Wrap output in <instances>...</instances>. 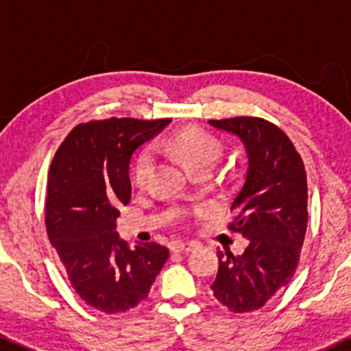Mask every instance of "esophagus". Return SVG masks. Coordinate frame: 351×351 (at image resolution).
<instances>
[{
    "mask_svg": "<svg viewBox=\"0 0 351 351\" xmlns=\"http://www.w3.org/2000/svg\"><path fill=\"white\" fill-rule=\"evenodd\" d=\"M196 247L195 243H181V241H176V243L171 244L173 252H189Z\"/></svg>",
    "mask_w": 351,
    "mask_h": 351,
    "instance_id": "34e87169",
    "label": "esophagus"
}]
</instances>
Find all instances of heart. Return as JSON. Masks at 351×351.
<instances>
[{
    "label": "heart",
    "mask_w": 351,
    "mask_h": 351,
    "mask_svg": "<svg viewBox=\"0 0 351 351\" xmlns=\"http://www.w3.org/2000/svg\"><path fill=\"white\" fill-rule=\"evenodd\" d=\"M155 148L175 153L188 170L211 167L223 150L219 140L206 134V132L199 130V128L191 127L181 128L167 138L158 140V142H155ZM152 163L153 153L150 148H145L136 156L134 170H132V178H134L135 184H143L147 181L148 173L152 170Z\"/></svg>",
    "instance_id": "b5f03b06"
}]
</instances>
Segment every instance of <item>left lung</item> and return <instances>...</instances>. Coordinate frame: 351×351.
I'll return each instance as SVG.
<instances>
[{
    "label": "left lung",
    "instance_id": "1",
    "mask_svg": "<svg viewBox=\"0 0 351 351\" xmlns=\"http://www.w3.org/2000/svg\"><path fill=\"white\" fill-rule=\"evenodd\" d=\"M209 123L239 136L247 153L229 229L249 239L241 256L217 252L219 269L211 289L231 312H254L291 282L299 265L308 219L307 175L291 138L277 125L259 117Z\"/></svg>",
    "mask_w": 351,
    "mask_h": 351
}]
</instances>
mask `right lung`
Returning a JSON list of instances; mask_svg holds the SVG:
<instances>
[{
	"label": "right lung",
	"mask_w": 351,
	"mask_h": 351,
	"mask_svg": "<svg viewBox=\"0 0 351 351\" xmlns=\"http://www.w3.org/2000/svg\"><path fill=\"white\" fill-rule=\"evenodd\" d=\"M170 119L92 120L72 128L49 168L46 229L77 295L106 313L136 307L168 259L155 243L128 247L117 234L132 186L128 167L140 145Z\"/></svg>",
	"instance_id": "right-lung-1"
}]
</instances>
